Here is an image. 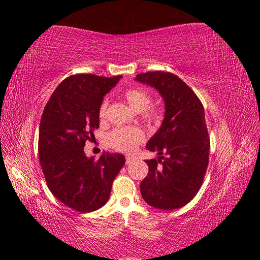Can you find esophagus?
<instances>
[{"mask_svg":"<svg viewBox=\"0 0 260 260\" xmlns=\"http://www.w3.org/2000/svg\"><path fill=\"white\" fill-rule=\"evenodd\" d=\"M132 161H133V157H132V156H126V164H129Z\"/></svg>","mask_w":260,"mask_h":260,"instance_id":"esophagus-1","label":"esophagus"}]
</instances>
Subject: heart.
<instances>
[{
    "instance_id": "heart-1",
    "label": "heart",
    "mask_w": 260,
    "mask_h": 260,
    "mask_svg": "<svg viewBox=\"0 0 260 260\" xmlns=\"http://www.w3.org/2000/svg\"><path fill=\"white\" fill-rule=\"evenodd\" d=\"M124 98L131 108L136 113H142L143 118L148 123H158L161 120V109L156 106H150L151 93L143 88H128L124 92ZM107 113V101L101 104L98 110L99 118L104 119ZM144 141V133L137 127H118L107 136L108 145L119 152H132L136 145Z\"/></svg>"
}]
</instances>
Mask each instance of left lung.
I'll return each mask as SVG.
<instances>
[{
	"instance_id": "obj_1",
	"label": "left lung",
	"mask_w": 260,
	"mask_h": 260,
	"mask_svg": "<svg viewBox=\"0 0 260 260\" xmlns=\"http://www.w3.org/2000/svg\"><path fill=\"white\" fill-rule=\"evenodd\" d=\"M135 80L151 86L164 99L159 129L146 148L158 154L146 161L148 174L141 182L147 204L162 210L185 206L202 185L209 163L210 140L202 103L178 76L164 71L139 74Z\"/></svg>"
}]
</instances>
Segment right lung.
<instances>
[{
    "mask_svg": "<svg viewBox=\"0 0 260 260\" xmlns=\"http://www.w3.org/2000/svg\"><path fill=\"white\" fill-rule=\"evenodd\" d=\"M121 76L73 75L53 91L42 113L39 158L52 194L79 212H91L108 201L113 181L125 164L123 154L104 152L87 157L84 147L95 139L104 96Z\"/></svg>",
    "mask_w": 260,
    "mask_h": 260,
    "instance_id": "right-lung-1",
    "label": "right lung"
}]
</instances>
